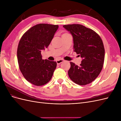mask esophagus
Segmentation results:
<instances>
[{"label":"esophagus","instance_id":"obj_1","mask_svg":"<svg viewBox=\"0 0 121 121\" xmlns=\"http://www.w3.org/2000/svg\"><path fill=\"white\" fill-rule=\"evenodd\" d=\"M64 61V60H63V59H58V60H56V63H57V64H60V63H61L62 62H63Z\"/></svg>","mask_w":121,"mask_h":121}]
</instances>
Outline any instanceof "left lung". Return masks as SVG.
Returning <instances> with one entry per match:
<instances>
[{"instance_id":"obj_1","label":"left lung","mask_w":121,"mask_h":121,"mask_svg":"<svg viewBox=\"0 0 121 121\" xmlns=\"http://www.w3.org/2000/svg\"><path fill=\"white\" fill-rule=\"evenodd\" d=\"M63 27L73 36L74 51L83 58L79 66L70 62L69 77L78 85H87L97 77L103 67L105 53L103 42L95 32L82 25Z\"/></svg>"}]
</instances>
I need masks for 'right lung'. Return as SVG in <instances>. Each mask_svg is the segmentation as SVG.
Segmentation results:
<instances>
[{
    "label": "right lung",
    "mask_w": 121,
    "mask_h": 121,
    "mask_svg": "<svg viewBox=\"0 0 121 121\" xmlns=\"http://www.w3.org/2000/svg\"><path fill=\"white\" fill-rule=\"evenodd\" d=\"M58 28V25L39 24L26 32L21 37L17 49L18 64L27 81L42 86L52 79L56 62L42 60L41 50L47 48Z\"/></svg>",
    "instance_id": "obj_1"
}]
</instances>
